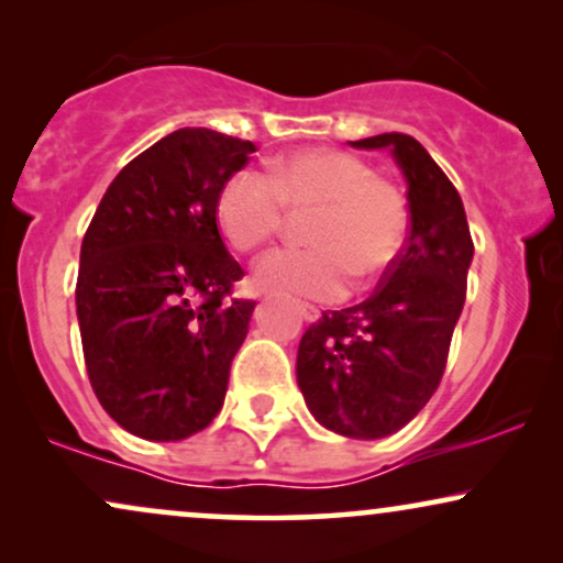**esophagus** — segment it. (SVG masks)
I'll use <instances>...</instances> for the list:
<instances>
[{
  "label": "esophagus",
  "mask_w": 563,
  "mask_h": 563,
  "mask_svg": "<svg viewBox=\"0 0 563 563\" xmlns=\"http://www.w3.org/2000/svg\"><path fill=\"white\" fill-rule=\"evenodd\" d=\"M296 309H299V314H301L307 322H317V320H320V309L309 307V303H299V307H296Z\"/></svg>",
  "instance_id": "1"
}]
</instances>
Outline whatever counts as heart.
Returning a JSON list of instances; mask_svg holds the SVG:
<instances>
[{
	"label": "heart",
	"instance_id": "b5f03b06",
	"mask_svg": "<svg viewBox=\"0 0 563 563\" xmlns=\"http://www.w3.org/2000/svg\"><path fill=\"white\" fill-rule=\"evenodd\" d=\"M286 209L307 212L311 246L262 256L256 283L307 299H338L349 277L372 280L393 267L409 233V207L396 183L341 148L286 154L267 175L239 170L217 194V228L235 252H254L280 233Z\"/></svg>",
	"mask_w": 563,
	"mask_h": 563
}]
</instances>
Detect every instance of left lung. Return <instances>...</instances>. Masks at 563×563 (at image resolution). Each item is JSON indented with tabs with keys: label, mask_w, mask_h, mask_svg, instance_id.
I'll return each instance as SVG.
<instances>
[{
	"label": "left lung",
	"mask_w": 563,
	"mask_h": 563,
	"mask_svg": "<svg viewBox=\"0 0 563 563\" xmlns=\"http://www.w3.org/2000/svg\"><path fill=\"white\" fill-rule=\"evenodd\" d=\"M351 146L390 148L409 188V239L367 301L322 311L303 333L296 380L322 428L375 440L409 424L438 390L475 243L462 196L417 139L380 133Z\"/></svg>",
	"instance_id": "8db88e82"
}]
</instances>
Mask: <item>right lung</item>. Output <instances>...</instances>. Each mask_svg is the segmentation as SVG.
Here are the masks:
<instances>
[{
    "mask_svg": "<svg viewBox=\"0 0 563 563\" xmlns=\"http://www.w3.org/2000/svg\"><path fill=\"white\" fill-rule=\"evenodd\" d=\"M252 141L180 128L128 162L80 246L76 309L88 380L120 428L183 440L222 409L256 301L228 299L241 264L217 194Z\"/></svg>",
    "mask_w": 563,
    "mask_h": 563,
    "instance_id": "1",
    "label": "right lung"
}]
</instances>
